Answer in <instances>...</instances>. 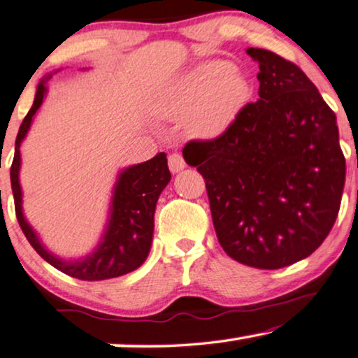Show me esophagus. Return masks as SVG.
I'll return each instance as SVG.
<instances>
[{
  "mask_svg": "<svg viewBox=\"0 0 358 358\" xmlns=\"http://www.w3.org/2000/svg\"><path fill=\"white\" fill-rule=\"evenodd\" d=\"M168 166L173 173H179V171H182L185 168V162L179 153H171L168 157Z\"/></svg>",
  "mask_w": 358,
  "mask_h": 358,
  "instance_id": "esophagus-1",
  "label": "esophagus"
}]
</instances>
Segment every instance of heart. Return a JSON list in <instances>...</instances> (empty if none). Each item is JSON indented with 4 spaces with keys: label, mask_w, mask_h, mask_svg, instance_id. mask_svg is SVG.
<instances>
[{
    "label": "heart",
    "mask_w": 358,
    "mask_h": 358,
    "mask_svg": "<svg viewBox=\"0 0 358 358\" xmlns=\"http://www.w3.org/2000/svg\"><path fill=\"white\" fill-rule=\"evenodd\" d=\"M248 96L247 82L229 63L203 66L178 92V103L190 113V129L203 137L221 134L234 121Z\"/></svg>",
    "instance_id": "b5f03b06"
}]
</instances>
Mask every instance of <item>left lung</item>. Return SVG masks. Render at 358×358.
<instances>
[{
    "label": "left lung",
    "mask_w": 358,
    "mask_h": 358,
    "mask_svg": "<svg viewBox=\"0 0 358 358\" xmlns=\"http://www.w3.org/2000/svg\"><path fill=\"white\" fill-rule=\"evenodd\" d=\"M258 101L215 138L190 141L185 163L203 176L222 250L278 269L307 258L333 229L345 182L336 115L292 61L248 48Z\"/></svg>",
    "instance_id": "left-lung-1"
}]
</instances>
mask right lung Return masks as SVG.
Here are the masks:
<instances>
[{
	"instance_id": "add662e5",
	"label": "right lung",
	"mask_w": 358,
	"mask_h": 358,
	"mask_svg": "<svg viewBox=\"0 0 358 358\" xmlns=\"http://www.w3.org/2000/svg\"><path fill=\"white\" fill-rule=\"evenodd\" d=\"M46 87L38 85L34 105L20 124L15 137V152L11 164V187L14 195L15 216L19 226L35 252L59 271L82 281H101L117 278L137 269L150 252L153 237V215L158 196L171 180L168 159L164 153H158L148 162L127 168L119 176L115 196H113L111 220L100 247L82 262H63L43 248L27 224L22 215V192L19 185L20 153L19 147L27 134L32 117L43 101Z\"/></svg>"
}]
</instances>
